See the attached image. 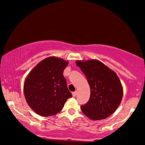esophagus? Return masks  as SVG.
<instances>
[{"label":"esophagus","mask_w":145,"mask_h":145,"mask_svg":"<svg viewBox=\"0 0 145 145\" xmlns=\"http://www.w3.org/2000/svg\"><path fill=\"white\" fill-rule=\"evenodd\" d=\"M72 94V96L75 97V96H76V91H75V92H73Z\"/></svg>","instance_id":"obj_1"}]
</instances>
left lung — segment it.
<instances>
[{
  "label": "left lung",
  "instance_id": "8db88e82",
  "mask_svg": "<svg viewBox=\"0 0 145 145\" xmlns=\"http://www.w3.org/2000/svg\"><path fill=\"white\" fill-rule=\"evenodd\" d=\"M76 64L86 76L90 87V96L80 106L84 115L93 120L108 118L120 106L123 88L118 75L97 60L77 61Z\"/></svg>",
  "mask_w": 145,
  "mask_h": 145
}]
</instances>
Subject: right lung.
Here are the masks:
<instances>
[{"label": "right lung", "mask_w": 145, "mask_h": 145, "mask_svg": "<svg viewBox=\"0 0 145 145\" xmlns=\"http://www.w3.org/2000/svg\"><path fill=\"white\" fill-rule=\"evenodd\" d=\"M67 65L62 59L47 57L38 63L25 79L24 86L25 100L40 116L58 114L67 99L72 96L63 74Z\"/></svg>", "instance_id": "obj_1"}]
</instances>
